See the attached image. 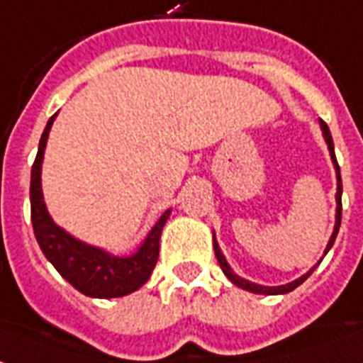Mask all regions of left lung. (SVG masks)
Returning a JSON list of instances; mask_svg holds the SVG:
<instances>
[{
	"instance_id": "obj_1",
	"label": "left lung",
	"mask_w": 363,
	"mask_h": 363,
	"mask_svg": "<svg viewBox=\"0 0 363 363\" xmlns=\"http://www.w3.org/2000/svg\"><path fill=\"white\" fill-rule=\"evenodd\" d=\"M321 123V131H323V137H325V141L329 145V152H330V160L335 164V170H337V179H338V187H337V224H335V232H333V236H330L329 243H327V250H325V255H327V251L333 247V243H335V238L338 234V228H340V218H342V179H340V168H338V162H337V156H335V145H333V137H330V131L329 127L325 121H319ZM213 245H214V253H216V259H218V265H220L222 272L228 277L236 286L243 288V290H247V292H253V294H288L292 292L294 288H298L303 282V280L308 279L311 272L315 271V267L319 265L317 263L313 269L309 272H306L303 277H300L298 280H294V282H288V284H282V286H261V284H255V282H250V280L242 279V277H238L236 272L232 271L228 265V261L224 259L222 255L220 247H218V243H216V238H213Z\"/></svg>"
}]
</instances>
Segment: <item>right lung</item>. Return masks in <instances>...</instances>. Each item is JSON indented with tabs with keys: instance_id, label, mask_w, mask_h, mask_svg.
<instances>
[{
	"instance_id": "obj_1",
	"label": "right lung",
	"mask_w": 363,
	"mask_h": 363,
	"mask_svg": "<svg viewBox=\"0 0 363 363\" xmlns=\"http://www.w3.org/2000/svg\"><path fill=\"white\" fill-rule=\"evenodd\" d=\"M55 116L57 113L48 120L46 129L40 137V145H38V155L34 158L33 172H30V218H33L36 242L48 261L55 267V271L84 296H91V298L127 296L139 290L150 279L152 269L158 261L160 234L172 211L168 208L158 218V222L149 232V236L141 243V247L129 257H116L108 251L79 242L65 230L60 228L48 214L40 182L44 149H46L48 135H50Z\"/></svg>"
}]
</instances>
